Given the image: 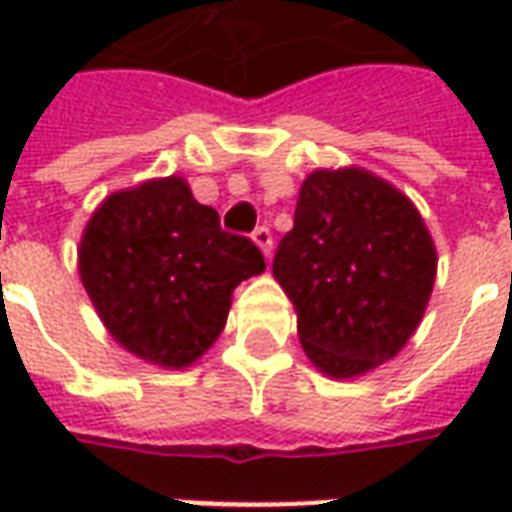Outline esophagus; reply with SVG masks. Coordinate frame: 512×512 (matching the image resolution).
Returning a JSON list of instances; mask_svg holds the SVG:
<instances>
[{"label":"esophagus","mask_w":512,"mask_h":512,"mask_svg":"<svg viewBox=\"0 0 512 512\" xmlns=\"http://www.w3.org/2000/svg\"><path fill=\"white\" fill-rule=\"evenodd\" d=\"M252 241L263 249V255L271 257V252H274V235H271L268 227H257L255 233H252Z\"/></svg>","instance_id":"esophagus-1"}]
</instances>
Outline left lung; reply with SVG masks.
I'll return each mask as SVG.
<instances>
[{
	"label": "left lung",
	"instance_id": "8db88e82",
	"mask_svg": "<svg viewBox=\"0 0 512 512\" xmlns=\"http://www.w3.org/2000/svg\"><path fill=\"white\" fill-rule=\"evenodd\" d=\"M274 277L312 365L365 376L408 343L428 307L436 246L406 194L365 169H315L301 183Z\"/></svg>",
	"mask_w": 512,
	"mask_h": 512
}]
</instances>
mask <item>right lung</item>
Wrapping results in <instances>:
<instances>
[{"instance_id": "obj_1", "label": "right lung", "mask_w": 512, "mask_h": 512, "mask_svg": "<svg viewBox=\"0 0 512 512\" xmlns=\"http://www.w3.org/2000/svg\"><path fill=\"white\" fill-rule=\"evenodd\" d=\"M266 271L263 252L224 233L178 175L115 191L87 222L79 274L101 321L150 365L189 367L222 334L233 290Z\"/></svg>"}]
</instances>
